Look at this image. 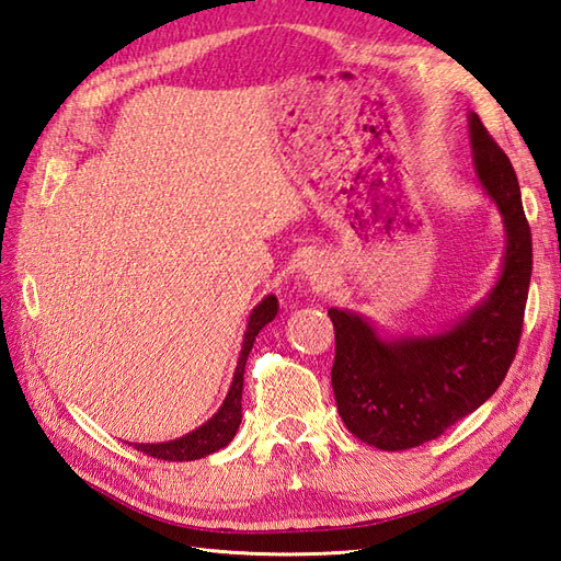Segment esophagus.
<instances>
[{
    "label": "esophagus",
    "mask_w": 561,
    "mask_h": 561,
    "mask_svg": "<svg viewBox=\"0 0 561 561\" xmlns=\"http://www.w3.org/2000/svg\"><path fill=\"white\" fill-rule=\"evenodd\" d=\"M302 280L305 285L312 293H319V290H327L331 285V268L323 264L321 259H312L307 261V264L302 266Z\"/></svg>",
    "instance_id": "esophagus-1"
}]
</instances>
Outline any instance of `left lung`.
I'll use <instances>...</instances> for the list:
<instances>
[{
    "instance_id": "8db88e82",
    "label": "left lung",
    "mask_w": 561,
    "mask_h": 561,
    "mask_svg": "<svg viewBox=\"0 0 561 561\" xmlns=\"http://www.w3.org/2000/svg\"><path fill=\"white\" fill-rule=\"evenodd\" d=\"M472 170L504 226V256L492 288L463 317L434 331L389 335L369 317L331 307L339 415L381 451L437 439L500 389L524 329L533 271L530 228L512 160L468 112Z\"/></svg>"
}]
</instances>
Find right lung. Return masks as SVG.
Returning a JSON list of instances; mask_svg holds the SVG:
<instances>
[{"label":"right lung","mask_w":561,"mask_h":561,"mask_svg":"<svg viewBox=\"0 0 561 561\" xmlns=\"http://www.w3.org/2000/svg\"><path fill=\"white\" fill-rule=\"evenodd\" d=\"M276 314H278L276 295H266L264 300L252 309V314L247 319L242 351L238 357V367H234L232 383L228 389L226 401H222V405L218 408V413L214 417L206 420L202 427L184 434V437H178L172 442H160V444H134V449H139L153 458H163V460H198L208 454H216L218 449H222V446H228L242 422V383H244V365H247L249 351H252L259 331L264 329L268 321L276 319Z\"/></svg>","instance_id":"right-lung-1"}]
</instances>
